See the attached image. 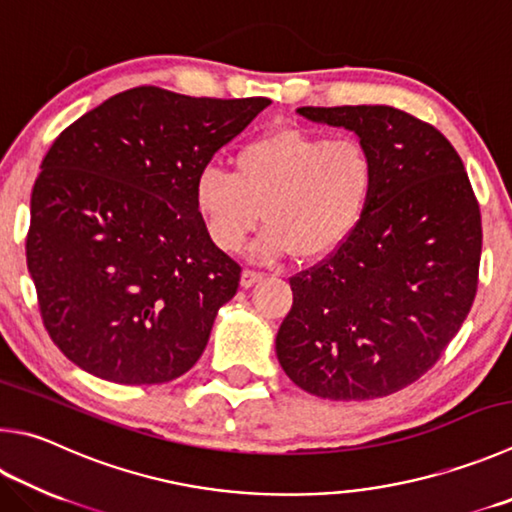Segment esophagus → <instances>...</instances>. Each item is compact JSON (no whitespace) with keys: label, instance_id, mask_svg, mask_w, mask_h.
Segmentation results:
<instances>
[{"label":"esophagus","instance_id":"esophagus-1","mask_svg":"<svg viewBox=\"0 0 512 512\" xmlns=\"http://www.w3.org/2000/svg\"><path fill=\"white\" fill-rule=\"evenodd\" d=\"M262 277H264V273L253 271V268H244V273H241V286L244 288L255 286L259 280H262Z\"/></svg>","mask_w":512,"mask_h":512}]
</instances>
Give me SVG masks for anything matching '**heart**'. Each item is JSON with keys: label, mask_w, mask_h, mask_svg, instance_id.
<instances>
[{"label": "heart", "mask_w": 512, "mask_h": 512, "mask_svg": "<svg viewBox=\"0 0 512 512\" xmlns=\"http://www.w3.org/2000/svg\"><path fill=\"white\" fill-rule=\"evenodd\" d=\"M374 183V154L360 138L282 125L239 147L235 172L203 167L194 181V208L226 253L241 250L264 208L268 226L255 241V257L318 259L356 230Z\"/></svg>", "instance_id": "1"}]
</instances>
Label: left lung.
Instances as JSON below:
<instances>
[{"instance_id":"1","label":"left lung","mask_w":512,"mask_h":512,"mask_svg":"<svg viewBox=\"0 0 512 512\" xmlns=\"http://www.w3.org/2000/svg\"><path fill=\"white\" fill-rule=\"evenodd\" d=\"M297 114L356 134L374 154L376 183L345 244L291 277L277 360L313 396H389L421 378L468 318L479 282V203L448 138L401 109Z\"/></svg>"}]
</instances>
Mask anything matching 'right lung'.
Wrapping results in <instances>:
<instances>
[{
    "label": "right lung",
    "mask_w": 512,
    "mask_h": 512,
    "mask_svg": "<svg viewBox=\"0 0 512 512\" xmlns=\"http://www.w3.org/2000/svg\"><path fill=\"white\" fill-rule=\"evenodd\" d=\"M268 105L136 87L55 138L33 185L26 264L73 365L159 385L201 358L241 268L208 237L194 181Z\"/></svg>",
    "instance_id": "obj_1"
}]
</instances>
